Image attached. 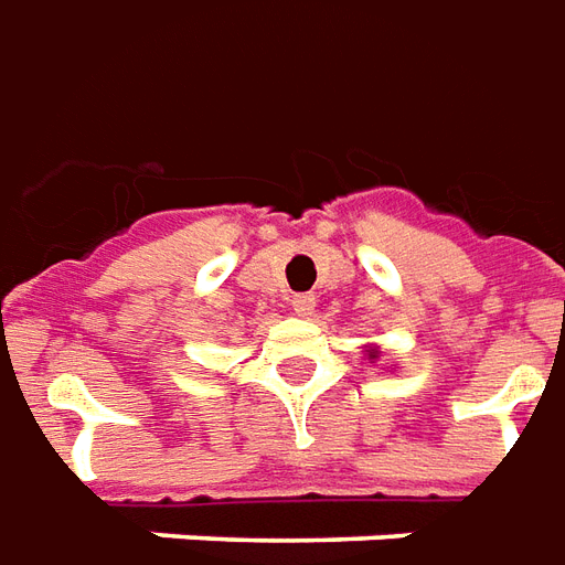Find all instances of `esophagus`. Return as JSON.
Listing matches in <instances>:
<instances>
[{"label":"esophagus","mask_w":565,"mask_h":565,"mask_svg":"<svg viewBox=\"0 0 565 565\" xmlns=\"http://www.w3.org/2000/svg\"><path fill=\"white\" fill-rule=\"evenodd\" d=\"M291 310L307 319V316H313L316 298L313 295H291Z\"/></svg>","instance_id":"esophagus-1"}]
</instances>
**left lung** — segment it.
Returning <instances> with one entry per match:
<instances>
[{
    "mask_svg": "<svg viewBox=\"0 0 565 565\" xmlns=\"http://www.w3.org/2000/svg\"><path fill=\"white\" fill-rule=\"evenodd\" d=\"M365 355H367V359H371V362H377V359H380V347H374V343H371V347H365Z\"/></svg>",
    "mask_w": 565,
    "mask_h": 565,
    "instance_id": "1",
    "label": "left lung"
}]
</instances>
